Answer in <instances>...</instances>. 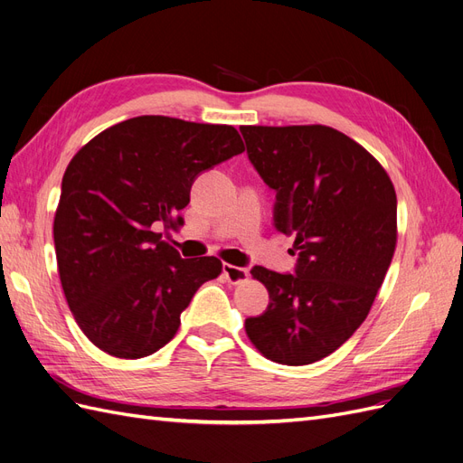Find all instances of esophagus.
<instances>
[{"instance_id":"obj_1","label":"esophagus","mask_w":463,"mask_h":463,"mask_svg":"<svg viewBox=\"0 0 463 463\" xmlns=\"http://www.w3.org/2000/svg\"><path fill=\"white\" fill-rule=\"evenodd\" d=\"M222 275H225V279L231 282V285H238V282H242L244 279H248V269H244V267H236V265L225 263V265H222Z\"/></svg>"}]
</instances>
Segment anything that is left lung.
Returning <instances> with one entry per match:
<instances>
[{
	"mask_svg": "<svg viewBox=\"0 0 463 463\" xmlns=\"http://www.w3.org/2000/svg\"><path fill=\"white\" fill-rule=\"evenodd\" d=\"M248 157L277 192L275 229L294 236L292 273L256 265L269 306L246 335L267 360L307 365L355 333L396 250V192L364 146L325 125L241 127Z\"/></svg>",
	"mask_w": 463,
	"mask_h": 463,
	"instance_id": "1",
	"label": "left lung"
}]
</instances>
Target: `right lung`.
I'll use <instances>...</instances> for the list:
<instances>
[{
	"label": "right lung",
	"mask_w": 463,
	"mask_h": 463,
	"mask_svg": "<svg viewBox=\"0 0 463 463\" xmlns=\"http://www.w3.org/2000/svg\"><path fill=\"white\" fill-rule=\"evenodd\" d=\"M242 152L231 125L142 115L99 132L71 159L53 242L67 304L92 345L138 360L176 335L192 296L222 263L183 260L157 229L181 227L196 176Z\"/></svg>",
	"instance_id": "right-lung-1"
}]
</instances>
